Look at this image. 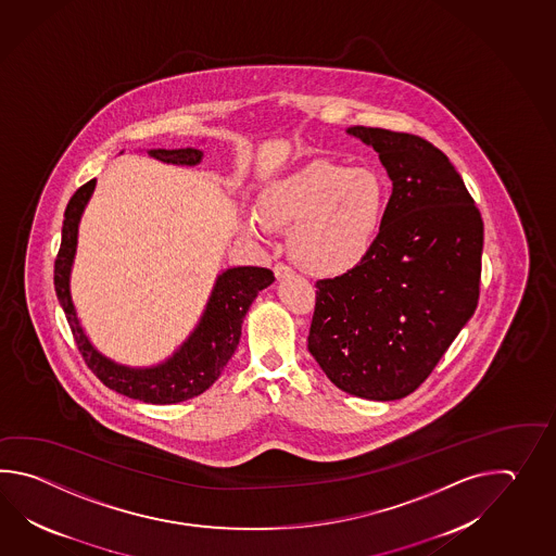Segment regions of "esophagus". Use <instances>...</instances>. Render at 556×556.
<instances>
[{"mask_svg": "<svg viewBox=\"0 0 556 556\" xmlns=\"http://www.w3.org/2000/svg\"><path fill=\"white\" fill-rule=\"evenodd\" d=\"M274 274H276V278H278V280H283V278H288V276L292 274V268H290V266H286L282 262H278V264L274 266Z\"/></svg>", "mask_w": 556, "mask_h": 556, "instance_id": "1", "label": "esophagus"}]
</instances>
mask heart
I'll return each mask as SVG.
<instances>
[{
  "instance_id": "b5f03b06",
  "label": "heart",
  "mask_w": 556,
  "mask_h": 556,
  "mask_svg": "<svg viewBox=\"0 0 556 556\" xmlns=\"http://www.w3.org/2000/svg\"><path fill=\"white\" fill-rule=\"evenodd\" d=\"M388 211L383 178L366 166L314 161L262 190L258 213L244 214V230L266 238L290 230L295 264L324 278L352 273L371 254Z\"/></svg>"
}]
</instances>
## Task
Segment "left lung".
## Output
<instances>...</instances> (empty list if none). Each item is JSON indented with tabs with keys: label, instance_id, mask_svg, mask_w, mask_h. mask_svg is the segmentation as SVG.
Segmentation results:
<instances>
[{
	"label": "left lung",
	"instance_id": "8db88e82",
	"mask_svg": "<svg viewBox=\"0 0 556 556\" xmlns=\"http://www.w3.org/2000/svg\"><path fill=\"white\" fill-rule=\"evenodd\" d=\"M348 135L379 154L393 189L371 254L316 282L307 350L336 388L393 402L426 381L475 314L483 220L431 142L374 127Z\"/></svg>",
	"mask_w": 556,
	"mask_h": 556
}]
</instances>
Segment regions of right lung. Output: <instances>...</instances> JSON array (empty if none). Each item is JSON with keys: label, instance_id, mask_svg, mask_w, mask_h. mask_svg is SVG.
Here are the masks:
<instances>
[{"label": "right lung", "instance_id": "1", "mask_svg": "<svg viewBox=\"0 0 556 556\" xmlns=\"http://www.w3.org/2000/svg\"><path fill=\"white\" fill-rule=\"evenodd\" d=\"M149 156L163 161L166 165H199L204 153L199 149H149ZM94 182L89 180L72 197L65 208V220L61 228V247L55 261V292L61 307L67 316L73 338L85 364L91 367L97 378L109 390L127 395L130 400L144 403L168 405L180 403L201 395L208 390L223 374L228 359L237 352L242 321L247 312L264 288L274 282V274L268 268L237 266L226 268L216 276L213 292L204 306L197 328L189 338L178 345L165 362L149 367L123 366L111 357L101 354L87 338L72 300V268L77 254L79 223L85 206L93 194Z\"/></svg>", "mask_w": 556, "mask_h": 556}]
</instances>
